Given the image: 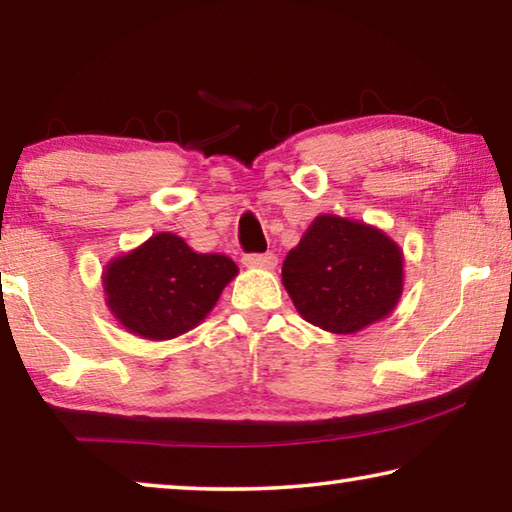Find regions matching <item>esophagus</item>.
Instances as JSON below:
<instances>
[{"label":"esophagus","mask_w":512,"mask_h":512,"mask_svg":"<svg viewBox=\"0 0 512 512\" xmlns=\"http://www.w3.org/2000/svg\"><path fill=\"white\" fill-rule=\"evenodd\" d=\"M241 262L250 268H275L277 264V257L273 253H253V255H244L241 257Z\"/></svg>","instance_id":"esophagus-1"}]
</instances>
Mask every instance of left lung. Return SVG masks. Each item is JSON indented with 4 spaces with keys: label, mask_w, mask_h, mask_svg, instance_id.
I'll return each instance as SVG.
<instances>
[{
    "label": "left lung",
    "mask_w": 512,
    "mask_h": 512,
    "mask_svg": "<svg viewBox=\"0 0 512 512\" xmlns=\"http://www.w3.org/2000/svg\"><path fill=\"white\" fill-rule=\"evenodd\" d=\"M400 246L368 223L320 214L282 264V284L307 323L361 332L395 309L404 287Z\"/></svg>",
    "instance_id": "left-lung-1"
}]
</instances>
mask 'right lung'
I'll list each match as a JSON object with an SVG mask.
<instances>
[{"instance_id":"add662e5","label":"right lung","mask_w":512,"mask_h":512,"mask_svg":"<svg viewBox=\"0 0 512 512\" xmlns=\"http://www.w3.org/2000/svg\"><path fill=\"white\" fill-rule=\"evenodd\" d=\"M237 273L230 257L196 253L178 235L158 232L112 259L103 291L121 327L142 339L169 341L201 323Z\"/></svg>"}]
</instances>
